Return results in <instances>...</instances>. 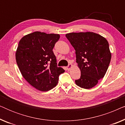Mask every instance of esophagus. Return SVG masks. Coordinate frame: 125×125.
Here are the masks:
<instances>
[{
	"instance_id": "1",
	"label": "esophagus",
	"mask_w": 125,
	"mask_h": 125,
	"mask_svg": "<svg viewBox=\"0 0 125 125\" xmlns=\"http://www.w3.org/2000/svg\"><path fill=\"white\" fill-rule=\"evenodd\" d=\"M72 64H69L67 66V69L68 70H69L70 69H71V68L72 67Z\"/></svg>"
}]
</instances>
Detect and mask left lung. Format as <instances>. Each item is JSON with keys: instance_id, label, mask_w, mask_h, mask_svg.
Listing matches in <instances>:
<instances>
[{"instance_id": "left-lung-1", "label": "left lung", "mask_w": 125, "mask_h": 125, "mask_svg": "<svg viewBox=\"0 0 125 125\" xmlns=\"http://www.w3.org/2000/svg\"><path fill=\"white\" fill-rule=\"evenodd\" d=\"M65 36L76 51V62L81 71L80 78L75 83L80 88H92L104 77L110 64L108 42L94 32H72Z\"/></svg>"}]
</instances>
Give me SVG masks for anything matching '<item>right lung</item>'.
<instances>
[{
    "instance_id": "1",
    "label": "right lung",
    "mask_w": 125,
    "mask_h": 125,
    "mask_svg": "<svg viewBox=\"0 0 125 125\" xmlns=\"http://www.w3.org/2000/svg\"><path fill=\"white\" fill-rule=\"evenodd\" d=\"M59 34L35 32L24 36L16 52L17 64L22 76L36 89L47 92L57 85L59 77L65 72L57 67L53 52Z\"/></svg>"
}]
</instances>
